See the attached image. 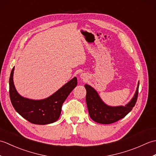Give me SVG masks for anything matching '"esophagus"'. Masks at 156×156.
<instances>
[{"instance_id":"esophagus-1","label":"esophagus","mask_w":156,"mask_h":156,"mask_svg":"<svg viewBox=\"0 0 156 156\" xmlns=\"http://www.w3.org/2000/svg\"><path fill=\"white\" fill-rule=\"evenodd\" d=\"M80 77H81V78H83V79H84V76L83 74H81V75H80Z\"/></svg>"}]
</instances>
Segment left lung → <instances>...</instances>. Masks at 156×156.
<instances>
[{
    "label": "left lung",
    "instance_id": "8db88e82",
    "mask_svg": "<svg viewBox=\"0 0 156 156\" xmlns=\"http://www.w3.org/2000/svg\"><path fill=\"white\" fill-rule=\"evenodd\" d=\"M140 82H138L135 93L131 100L125 106L111 107L102 101L98 92L94 88L85 84L87 90L86 102L90 118L94 121L101 124H111L125 117L136 103Z\"/></svg>",
    "mask_w": 156,
    "mask_h": 156
}]
</instances>
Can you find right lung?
Here are the masks:
<instances>
[{
  "mask_svg": "<svg viewBox=\"0 0 156 156\" xmlns=\"http://www.w3.org/2000/svg\"><path fill=\"white\" fill-rule=\"evenodd\" d=\"M12 68L9 78V95L11 103L15 111L31 123L47 125L53 123L59 119L61 114L62 106L69 93L77 86V78H73L55 93L41 100H34L25 98L16 91Z\"/></svg>",
  "mask_w": 156,
  "mask_h": 156,
  "instance_id": "1",
  "label": "right lung"
}]
</instances>
